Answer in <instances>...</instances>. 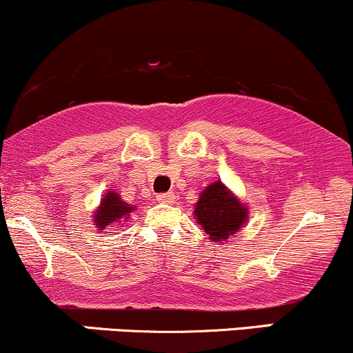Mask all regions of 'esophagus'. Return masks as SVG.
Wrapping results in <instances>:
<instances>
[{
  "mask_svg": "<svg viewBox=\"0 0 353 353\" xmlns=\"http://www.w3.org/2000/svg\"><path fill=\"white\" fill-rule=\"evenodd\" d=\"M156 199L159 201L161 204H172L176 197H174L172 192H163V194H159V196H157Z\"/></svg>",
  "mask_w": 353,
  "mask_h": 353,
  "instance_id": "obj_1",
  "label": "esophagus"
}]
</instances>
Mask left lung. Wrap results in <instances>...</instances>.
I'll list each match as a JSON object with an SVG mask.
<instances>
[{
	"label": "left lung",
	"instance_id": "obj_1",
	"mask_svg": "<svg viewBox=\"0 0 353 353\" xmlns=\"http://www.w3.org/2000/svg\"><path fill=\"white\" fill-rule=\"evenodd\" d=\"M194 216L212 241L222 242L239 232L249 217V210L221 181H217L202 190Z\"/></svg>",
	"mask_w": 353,
	"mask_h": 353
}]
</instances>
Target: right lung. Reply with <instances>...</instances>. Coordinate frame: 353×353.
I'll use <instances>...</instances> for the list:
<instances>
[{
  "label": "right lung",
  "mask_w": 353,
  "mask_h": 353,
  "mask_svg": "<svg viewBox=\"0 0 353 353\" xmlns=\"http://www.w3.org/2000/svg\"><path fill=\"white\" fill-rule=\"evenodd\" d=\"M132 210H136L134 205L124 202L114 190H109L101 199V205L96 209L92 221H94L96 229L106 230L109 225H117L123 222V219H128Z\"/></svg>",
  "instance_id": "add662e5"
}]
</instances>
